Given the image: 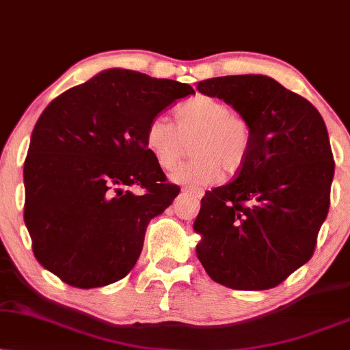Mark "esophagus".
Wrapping results in <instances>:
<instances>
[{
    "label": "esophagus",
    "mask_w": 350,
    "mask_h": 350,
    "mask_svg": "<svg viewBox=\"0 0 350 350\" xmlns=\"http://www.w3.org/2000/svg\"><path fill=\"white\" fill-rule=\"evenodd\" d=\"M183 192H184V193H189V196H192V197H196V198H202V197H203L202 190L193 189V187H184Z\"/></svg>",
    "instance_id": "1"
}]
</instances>
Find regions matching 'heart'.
Returning <instances> with one entry per match:
<instances>
[{
    "label": "heart",
    "mask_w": 350,
    "mask_h": 350,
    "mask_svg": "<svg viewBox=\"0 0 350 350\" xmlns=\"http://www.w3.org/2000/svg\"><path fill=\"white\" fill-rule=\"evenodd\" d=\"M176 126L165 116L150 119L144 134L145 147L161 170L178 165L184 140H192V160L176 167L170 179L183 185H206L219 179L221 167L234 174L249 157L252 134L245 119L223 101L197 96L174 111Z\"/></svg>",
    "instance_id": "1"
}]
</instances>
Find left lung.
<instances>
[{
	"instance_id": "obj_1",
	"label": "left lung",
	"mask_w": 350,
	"mask_h": 350,
	"mask_svg": "<svg viewBox=\"0 0 350 350\" xmlns=\"http://www.w3.org/2000/svg\"><path fill=\"white\" fill-rule=\"evenodd\" d=\"M197 90L231 105L252 134L236 179L202 198L197 256L219 284L271 289L310 260L328 215L334 161L325 121L262 74L206 79Z\"/></svg>"
}]
</instances>
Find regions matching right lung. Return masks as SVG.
Listing matches in <instances>:
<instances>
[{"instance_id": "1", "label": "right lung", "mask_w": 350, "mask_h": 350, "mask_svg": "<svg viewBox=\"0 0 350 350\" xmlns=\"http://www.w3.org/2000/svg\"><path fill=\"white\" fill-rule=\"evenodd\" d=\"M192 94L187 83L114 68L46 106L24 163V221L43 268L81 289L127 276L150 219L179 193L145 147V129Z\"/></svg>"}]
</instances>
